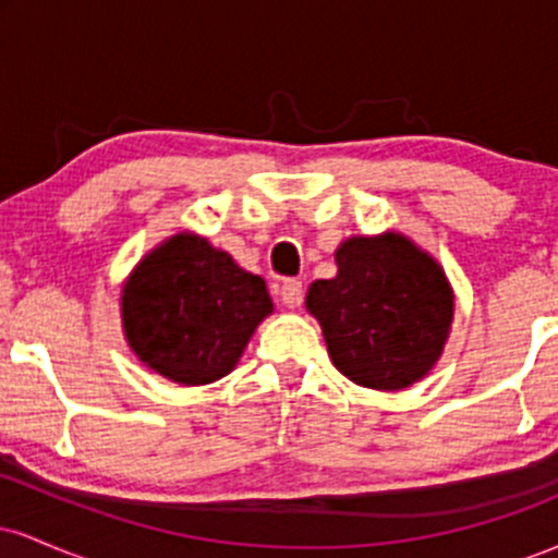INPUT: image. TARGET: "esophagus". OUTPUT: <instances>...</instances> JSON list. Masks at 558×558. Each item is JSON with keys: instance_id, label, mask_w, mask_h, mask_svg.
Listing matches in <instances>:
<instances>
[{"instance_id": "esophagus-1", "label": "esophagus", "mask_w": 558, "mask_h": 558, "mask_svg": "<svg viewBox=\"0 0 558 558\" xmlns=\"http://www.w3.org/2000/svg\"><path fill=\"white\" fill-rule=\"evenodd\" d=\"M278 296L288 306V310H296L301 301H304V283H301L299 278H288V280H283V286H280Z\"/></svg>"}]
</instances>
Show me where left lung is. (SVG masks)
<instances>
[{"mask_svg": "<svg viewBox=\"0 0 558 558\" xmlns=\"http://www.w3.org/2000/svg\"><path fill=\"white\" fill-rule=\"evenodd\" d=\"M336 262V278L315 280L306 293L332 364L377 390L407 388L430 373L453 315L444 270L399 233L349 239Z\"/></svg>", "mask_w": 558, "mask_h": 558, "instance_id": "1", "label": "left lung"}]
</instances>
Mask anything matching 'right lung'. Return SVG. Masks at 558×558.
<instances>
[{"label":"right lung","mask_w":558,"mask_h":558,"mask_svg":"<svg viewBox=\"0 0 558 558\" xmlns=\"http://www.w3.org/2000/svg\"><path fill=\"white\" fill-rule=\"evenodd\" d=\"M270 312L259 275L241 270L226 252L191 233L172 235L151 252L123 288L131 349L183 386L228 375Z\"/></svg>","instance_id":"obj_1"}]
</instances>
